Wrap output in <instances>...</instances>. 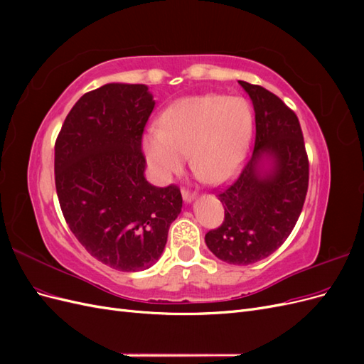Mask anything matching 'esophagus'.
<instances>
[{
	"mask_svg": "<svg viewBox=\"0 0 364 364\" xmlns=\"http://www.w3.org/2000/svg\"><path fill=\"white\" fill-rule=\"evenodd\" d=\"M182 197H183V200H185L186 203H188V202H193V200L196 199V194L183 188V190H182Z\"/></svg>",
	"mask_w": 364,
	"mask_h": 364,
	"instance_id": "34e87169",
	"label": "esophagus"
}]
</instances>
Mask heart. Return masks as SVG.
Masks as SVG:
<instances>
[{"label":"heart","mask_w":364,"mask_h":364,"mask_svg":"<svg viewBox=\"0 0 364 364\" xmlns=\"http://www.w3.org/2000/svg\"><path fill=\"white\" fill-rule=\"evenodd\" d=\"M252 135V111L240 97L218 94L181 98L161 115V129L147 130L142 150L159 179L191 167L206 182L226 181L240 167Z\"/></svg>","instance_id":"obj_1"}]
</instances>
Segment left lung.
<instances>
[{
  "mask_svg": "<svg viewBox=\"0 0 364 364\" xmlns=\"http://www.w3.org/2000/svg\"><path fill=\"white\" fill-rule=\"evenodd\" d=\"M255 111V147L234 181L218 190L220 228L208 249L228 264L249 266L282 246L302 213L310 164L296 114L266 87L238 80Z\"/></svg>",
  "mask_w": 364,
  "mask_h": 364,
  "instance_id": "8db88e82",
  "label": "left lung"
}]
</instances>
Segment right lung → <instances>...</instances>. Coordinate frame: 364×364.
Instances as JSON below:
<instances>
[{"label": "right lung", "mask_w": 364, "mask_h": 364, "mask_svg": "<svg viewBox=\"0 0 364 364\" xmlns=\"http://www.w3.org/2000/svg\"><path fill=\"white\" fill-rule=\"evenodd\" d=\"M155 107L146 85L107 83L79 98L54 146L65 220L94 258L119 272L155 264L182 209L179 186L147 182L141 141Z\"/></svg>", "instance_id": "obj_1"}]
</instances>
